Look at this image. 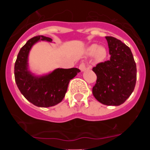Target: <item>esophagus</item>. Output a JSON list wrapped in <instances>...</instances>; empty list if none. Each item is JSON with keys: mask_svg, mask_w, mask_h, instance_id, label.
I'll use <instances>...</instances> for the list:
<instances>
[{"mask_svg": "<svg viewBox=\"0 0 150 150\" xmlns=\"http://www.w3.org/2000/svg\"><path fill=\"white\" fill-rule=\"evenodd\" d=\"M79 68H80V69H81V71L86 70V64H85L84 62L81 63V64H80V66H79Z\"/></svg>", "mask_w": 150, "mask_h": 150, "instance_id": "obj_1", "label": "esophagus"}]
</instances>
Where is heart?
Masks as SVG:
<instances>
[{
  "mask_svg": "<svg viewBox=\"0 0 150 150\" xmlns=\"http://www.w3.org/2000/svg\"><path fill=\"white\" fill-rule=\"evenodd\" d=\"M88 54L89 55H93L96 54V57L98 60H102L106 57L107 51L104 47H99L98 45H91L88 48Z\"/></svg>",
  "mask_w": 150,
  "mask_h": 150,
  "instance_id": "heart-1",
  "label": "heart"
}]
</instances>
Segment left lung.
<instances>
[{"instance_id": "8db88e82", "label": "left lung", "mask_w": 150, "mask_h": 150, "mask_svg": "<svg viewBox=\"0 0 150 150\" xmlns=\"http://www.w3.org/2000/svg\"><path fill=\"white\" fill-rule=\"evenodd\" d=\"M110 59L93 67L96 83L92 88L94 97L102 104L118 106L134 91L137 81V65L131 49L121 40L105 37Z\"/></svg>"}]
</instances>
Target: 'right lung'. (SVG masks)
I'll return each mask as SVG.
<instances>
[{
  "label": "right lung",
  "instance_id": "1",
  "mask_svg": "<svg viewBox=\"0 0 150 150\" xmlns=\"http://www.w3.org/2000/svg\"><path fill=\"white\" fill-rule=\"evenodd\" d=\"M40 40L51 42L43 35L32 38L21 48L14 64V77L17 87L32 104L40 107H49L64 99L69 81L81 72L78 68L58 69L41 77L34 76L28 69V54L32 46Z\"/></svg>",
  "mask_w": 150,
  "mask_h": 150
}]
</instances>
